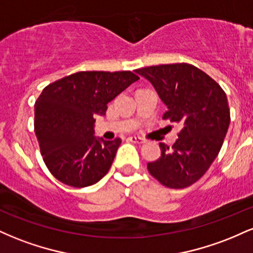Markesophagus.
Returning a JSON list of instances; mask_svg holds the SVG:
<instances>
[{"mask_svg": "<svg viewBox=\"0 0 253 253\" xmlns=\"http://www.w3.org/2000/svg\"><path fill=\"white\" fill-rule=\"evenodd\" d=\"M129 141H132V143H135V144H144L145 140L143 138H140V136H135V135H132L128 138Z\"/></svg>", "mask_w": 253, "mask_h": 253, "instance_id": "esophagus-1", "label": "esophagus"}]
</instances>
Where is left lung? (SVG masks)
I'll return each mask as SVG.
<instances>
[{
    "label": "left lung",
    "instance_id": "obj_1",
    "mask_svg": "<svg viewBox=\"0 0 253 253\" xmlns=\"http://www.w3.org/2000/svg\"><path fill=\"white\" fill-rule=\"evenodd\" d=\"M135 72L152 83L168 107L164 120L182 125L171 149L159 144L162 155L147 163V170L165 187H189L210 169L222 146L231 121L225 91L187 63L147 66Z\"/></svg>",
    "mask_w": 253,
    "mask_h": 253
}]
</instances>
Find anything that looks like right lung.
<instances>
[{
  "mask_svg": "<svg viewBox=\"0 0 253 253\" xmlns=\"http://www.w3.org/2000/svg\"><path fill=\"white\" fill-rule=\"evenodd\" d=\"M139 77L130 71H81L43 88L34 104V130L46 167L58 181L84 188L108 172L121 139L94 135L96 115Z\"/></svg>",
  "mask_w": 253,
  "mask_h": 253,
  "instance_id": "obj_1",
  "label": "right lung"
}]
</instances>
